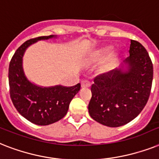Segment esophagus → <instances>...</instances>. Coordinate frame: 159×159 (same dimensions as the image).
Listing matches in <instances>:
<instances>
[{
  "label": "esophagus",
  "instance_id": "obj_1",
  "mask_svg": "<svg viewBox=\"0 0 159 159\" xmlns=\"http://www.w3.org/2000/svg\"><path fill=\"white\" fill-rule=\"evenodd\" d=\"M91 82L87 81V80H83L81 82V86H82V88H86V87H90L91 86Z\"/></svg>",
  "mask_w": 159,
  "mask_h": 159
}]
</instances>
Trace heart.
I'll list each match as a JSON object with an SVG mask.
<instances>
[{"mask_svg":"<svg viewBox=\"0 0 159 159\" xmlns=\"http://www.w3.org/2000/svg\"><path fill=\"white\" fill-rule=\"evenodd\" d=\"M111 50H112V47H111V46H108V47H106V48L103 49V50H100V52L96 53V54L94 55V60H95V61H98V62L104 60V59H105V57H106L107 54H109ZM113 60H114V59H113V58H110L109 60V62H108V64L105 65V68H109V66H110L111 64H113Z\"/></svg>","mask_w":159,"mask_h":159,"instance_id":"heart-1","label":"heart"}]
</instances>
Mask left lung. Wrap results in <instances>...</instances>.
Wrapping results in <instances>:
<instances>
[{"mask_svg":"<svg viewBox=\"0 0 159 159\" xmlns=\"http://www.w3.org/2000/svg\"><path fill=\"white\" fill-rule=\"evenodd\" d=\"M130 56L119 68L94 78L90 116L110 127L123 126L137 117L150 95L153 69L146 49L131 40Z\"/></svg>","mask_w":159,"mask_h":159,"instance_id":"8db88e82","label":"left lung"}]
</instances>
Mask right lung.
<instances>
[{"mask_svg":"<svg viewBox=\"0 0 159 159\" xmlns=\"http://www.w3.org/2000/svg\"><path fill=\"white\" fill-rule=\"evenodd\" d=\"M55 36L36 37L22 44L15 51L9 66L10 95L17 111L29 122L39 126L52 124L68 113L71 100L80 91L81 85L42 87L32 83L23 68V56L26 49L40 40Z\"/></svg>","mask_w":159,"mask_h":159,"instance_id":"1","label":"right lung"}]
</instances>
